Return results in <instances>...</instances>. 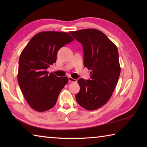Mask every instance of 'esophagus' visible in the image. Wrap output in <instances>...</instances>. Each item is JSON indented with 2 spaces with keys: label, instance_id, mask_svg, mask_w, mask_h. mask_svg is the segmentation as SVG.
<instances>
[{
  "label": "esophagus",
  "instance_id": "34e87169",
  "mask_svg": "<svg viewBox=\"0 0 147 147\" xmlns=\"http://www.w3.org/2000/svg\"><path fill=\"white\" fill-rule=\"evenodd\" d=\"M68 79H69V81L71 82H77V80H76V79L73 78L71 76H69L68 77Z\"/></svg>",
  "mask_w": 147,
  "mask_h": 147
}]
</instances>
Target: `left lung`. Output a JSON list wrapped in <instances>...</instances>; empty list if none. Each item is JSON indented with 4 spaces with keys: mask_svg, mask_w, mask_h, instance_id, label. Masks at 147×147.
I'll list each match as a JSON object with an SVG mask.
<instances>
[{
    "mask_svg": "<svg viewBox=\"0 0 147 147\" xmlns=\"http://www.w3.org/2000/svg\"><path fill=\"white\" fill-rule=\"evenodd\" d=\"M69 34L82 45L84 65L91 70L90 79L80 78L76 100L82 108L94 110L104 105L112 95L120 76L117 47L96 29H84Z\"/></svg>",
    "mask_w": 147,
    "mask_h": 147,
    "instance_id": "8db88e82",
    "label": "left lung"
}]
</instances>
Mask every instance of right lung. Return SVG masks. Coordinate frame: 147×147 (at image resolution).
<instances>
[{
	"label": "right lung",
	"mask_w": 147,
	"mask_h": 147,
	"mask_svg": "<svg viewBox=\"0 0 147 147\" xmlns=\"http://www.w3.org/2000/svg\"><path fill=\"white\" fill-rule=\"evenodd\" d=\"M73 40L66 32H39L20 55L17 80L27 102L35 110L45 111L53 108L67 83V76L49 74L47 69L56 62L59 49Z\"/></svg>",
	"instance_id": "add662e5"
}]
</instances>
